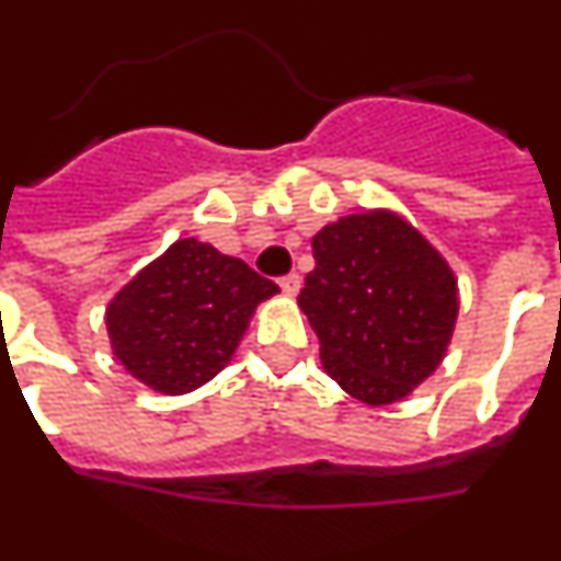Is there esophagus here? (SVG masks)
Here are the masks:
<instances>
[{
    "label": "esophagus",
    "mask_w": 561,
    "mask_h": 561,
    "mask_svg": "<svg viewBox=\"0 0 561 561\" xmlns=\"http://www.w3.org/2000/svg\"><path fill=\"white\" fill-rule=\"evenodd\" d=\"M279 287H282V293H287V296H296V293L301 290V276H298V274L282 276Z\"/></svg>",
    "instance_id": "obj_1"
}]
</instances>
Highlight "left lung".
I'll use <instances>...</instances> for the list:
<instances>
[{"mask_svg":"<svg viewBox=\"0 0 561 561\" xmlns=\"http://www.w3.org/2000/svg\"><path fill=\"white\" fill-rule=\"evenodd\" d=\"M316 271L298 307L323 370L352 399L387 407L439 368L459 316L448 260L392 209H363L312 238Z\"/></svg>","mask_w":561,"mask_h":561,"instance_id":"8db88e82","label":"left lung"}]
</instances>
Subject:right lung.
Returning a JSON list of instances; mask_svg holds the SVG:
<instances>
[{
	"label": "right lung",
	"instance_id": "obj_1",
	"mask_svg": "<svg viewBox=\"0 0 561 561\" xmlns=\"http://www.w3.org/2000/svg\"><path fill=\"white\" fill-rule=\"evenodd\" d=\"M276 293L238 256L182 238L110 298V348L146 387L185 396L227 368L256 305Z\"/></svg>",
	"mask_w": 561,
	"mask_h": 561
}]
</instances>
